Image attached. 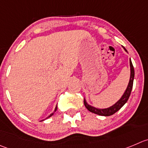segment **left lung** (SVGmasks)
<instances>
[{
	"instance_id": "8db88e82",
	"label": "left lung",
	"mask_w": 148,
	"mask_h": 148,
	"mask_svg": "<svg viewBox=\"0 0 148 148\" xmlns=\"http://www.w3.org/2000/svg\"><path fill=\"white\" fill-rule=\"evenodd\" d=\"M124 50L126 51V49L123 47ZM129 63H130V68H131V75H130V80H129V84H128V86L126 88V91H125L124 94H123V96L121 97L120 99L118 101L115 105H113L112 106L108 108H105V109H98V108H94V107L91 106V105H88L86 102V99L84 100V105H85L86 108H87L88 111L93 112V113H95L97 115H102V116H110V115H113L114 113L119 111L123 105L126 104V102H127L128 99H129V96H130L131 92H132V87H133V81H134V70L133 64H132V61H131V59L129 60Z\"/></svg>"
}]
</instances>
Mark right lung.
<instances>
[{
  "instance_id": "right-lung-1",
  "label": "right lung",
  "mask_w": 148,
  "mask_h": 148,
  "mask_svg": "<svg viewBox=\"0 0 148 148\" xmlns=\"http://www.w3.org/2000/svg\"><path fill=\"white\" fill-rule=\"evenodd\" d=\"M57 106H56V108H55V110H54V112H56V111H57ZM54 112H52V113H51V115H49V117H47V118H46V119H48V118H49V117H51V116H52V115H54ZM43 121H44V120H43Z\"/></svg>"
}]
</instances>
